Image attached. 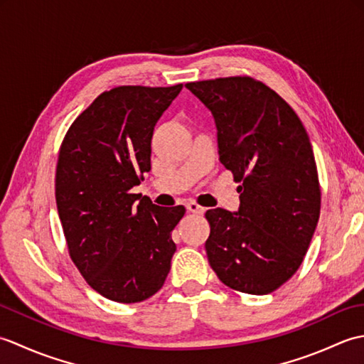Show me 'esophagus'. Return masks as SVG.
<instances>
[{
	"label": "esophagus",
	"instance_id": "obj_1",
	"mask_svg": "<svg viewBox=\"0 0 364 364\" xmlns=\"http://www.w3.org/2000/svg\"><path fill=\"white\" fill-rule=\"evenodd\" d=\"M186 208H188V211L189 213H194V214H203L205 213V208L203 206H200L198 203H196V202H188L186 203Z\"/></svg>",
	"mask_w": 364,
	"mask_h": 364
}]
</instances>
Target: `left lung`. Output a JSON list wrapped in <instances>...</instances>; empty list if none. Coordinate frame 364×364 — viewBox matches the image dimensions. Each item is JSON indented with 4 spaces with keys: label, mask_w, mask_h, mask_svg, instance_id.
<instances>
[{
    "label": "left lung",
    "mask_w": 364,
    "mask_h": 364,
    "mask_svg": "<svg viewBox=\"0 0 364 364\" xmlns=\"http://www.w3.org/2000/svg\"><path fill=\"white\" fill-rule=\"evenodd\" d=\"M211 111L219 159L233 172L239 210L206 211L205 249L228 288L262 296L288 282L310 247L321 188L310 137L297 114L249 76L188 82Z\"/></svg>",
    "instance_id": "8db88e82"
}]
</instances>
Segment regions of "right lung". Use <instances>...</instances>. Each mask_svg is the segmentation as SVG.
Here are the masks:
<instances>
[{
	"mask_svg": "<svg viewBox=\"0 0 364 364\" xmlns=\"http://www.w3.org/2000/svg\"><path fill=\"white\" fill-rule=\"evenodd\" d=\"M183 84L120 86L98 95L68 128L56 167V205L68 253L90 288L137 304L164 284L184 206L133 194L150 172L156 122Z\"/></svg>",
	"mask_w": 364,
	"mask_h": 364,
	"instance_id": "add662e5",
	"label": "right lung"
}]
</instances>
